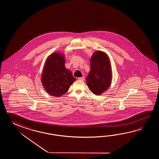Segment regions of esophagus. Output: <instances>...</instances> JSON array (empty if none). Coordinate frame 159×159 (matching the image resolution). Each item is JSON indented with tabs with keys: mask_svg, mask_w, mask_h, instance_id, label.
I'll return each instance as SVG.
<instances>
[{
	"mask_svg": "<svg viewBox=\"0 0 159 159\" xmlns=\"http://www.w3.org/2000/svg\"><path fill=\"white\" fill-rule=\"evenodd\" d=\"M78 80H81V81H84V77H79V78H78Z\"/></svg>",
	"mask_w": 159,
	"mask_h": 159,
	"instance_id": "esophagus-1",
	"label": "esophagus"
}]
</instances>
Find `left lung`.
<instances>
[{
	"label": "left lung",
	"mask_w": 159,
	"mask_h": 159,
	"mask_svg": "<svg viewBox=\"0 0 159 159\" xmlns=\"http://www.w3.org/2000/svg\"><path fill=\"white\" fill-rule=\"evenodd\" d=\"M90 67L86 78L87 84L94 94L99 95L111 84V66L108 55L101 51L94 52L90 58Z\"/></svg>",
	"instance_id": "8db88e82"
}]
</instances>
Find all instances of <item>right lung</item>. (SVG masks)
<instances>
[{
    "label": "right lung",
    "mask_w": 159,
    "mask_h": 159,
    "mask_svg": "<svg viewBox=\"0 0 159 159\" xmlns=\"http://www.w3.org/2000/svg\"><path fill=\"white\" fill-rule=\"evenodd\" d=\"M65 57L55 52L48 57L45 62L41 81L49 94L59 97L65 94L76 78L70 70L65 68Z\"/></svg>",
    "instance_id": "obj_1"
}]
</instances>
